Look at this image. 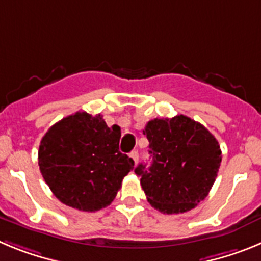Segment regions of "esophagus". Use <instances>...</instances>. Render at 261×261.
<instances>
[{"mask_svg":"<svg viewBox=\"0 0 261 261\" xmlns=\"http://www.w3.org/2000/svg\"><path fill=\"white\" fill-rule=\"evenodd\" d=\"M130 158L133 159V161H135V163H137V161H138V153L137 151H132V153H130Z\"/></svg>","mask_w":261,"mask_h":261,"instance_id":"1","label":"esophagus"}]
</instances>
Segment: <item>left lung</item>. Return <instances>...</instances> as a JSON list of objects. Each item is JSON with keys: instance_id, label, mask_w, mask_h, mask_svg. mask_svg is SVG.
<instances>
[{"instance_id": "8db88e82", "label": "left lung", "mask_w": 261, "mask_h": 261, "mask_svg": "<svg viewBox=\"0 0 261 261\" xmlns=\"http://www.w3.org/2000/svg\"><path fill=\"white\" fill-rule=\"evenodd\" d=\"M144 135L153 162L150 167L140 163L135 172L147 201L167 214L195 208L208 196L222 161L216 137L184 115L150 120Z\"/></svg>"}]
</instances>
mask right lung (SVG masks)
<instances>
[{"label": "right lung", "mask_w": 261, "mask_h": 261, "mask_svg": "<svg viewBox=\"0 0 261 261\" xmlns=\"http://www.w3.org/2000/svg\"><path fill=\"white\" fill-rule=\"evenodd\" d=\"M119 126L75 112L50 126L39 146V168L62 204L96 212L114 201L135 161L120 153Z\"/></svg>", "instance_id": "1"}]
</instances>
